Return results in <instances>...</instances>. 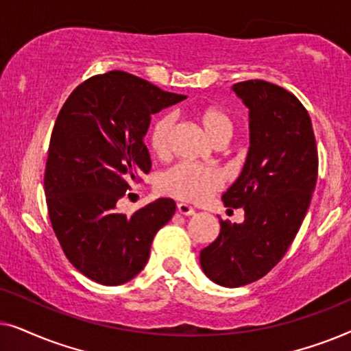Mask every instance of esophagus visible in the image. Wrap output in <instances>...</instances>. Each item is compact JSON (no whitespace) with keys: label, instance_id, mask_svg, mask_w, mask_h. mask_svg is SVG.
<instances>
[{"label":"esophagus","instance_id":"34e87169","mask_svg":"<svg viewBox=\"0 0 351 351\" xmlns=\"http://www.w3.org/2000/svg\"><path fill=\"white\" fill-rule=\"evenodd\" d=\"M177 213L182 214V215H193L195 214V209L191 208V206H189V204L180 203V204H177Z\"/></svg>","mask_w":351,"mask_h":351}]
</instances>
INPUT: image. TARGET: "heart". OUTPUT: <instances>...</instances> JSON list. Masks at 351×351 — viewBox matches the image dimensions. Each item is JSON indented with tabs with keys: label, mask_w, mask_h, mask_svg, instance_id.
Here are the masks:
<instances>
[{
	"label": "heart",
	"mask_w": 351,
	"mask_h": 351,
	"mask_svg": "<svg viewBox=\"0 0 351 351\" xmlns=\"http://www.w3.org/2000/svg\"><path fill=\"white\" fill-rule=\"evenodd\" d=\"M201 126L215 143L227 142L233 134V119L220 108H206L199 114ZM174 128V114L167 113L158 118L148 132V143L156 156H166L171 148V134ZM223 185L222 171L214 166L182 161L167 169L160 179V190L177 199L199 203L213 191Z\"/></svg>",
	"instance_id": "obj_1"
}]
</instances>
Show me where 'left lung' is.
<instances>
[{"mask_svg":"<svg viewBox=\"0 0 351 351\" xmlns=\"http://www.w3.org/2000/svg\"><path fill=\"white\" fill-rule=\"evenodd\" d=\"M232 89L249 108L251 147L222 201L243 208L244 222L220 220L199 262L209 280L239 287L265 276L294 241L318 179V150L308 112L289 90L263 80Z\"/></svg>","mask_w":351,"mask_h":351,"instance_id":"1","label":"left lung"}]
</instances>
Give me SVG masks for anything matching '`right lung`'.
Listing matches in <instances>:
<instances>
[{
	"label": "right lung",
	"mask_w": 351,
	"mask_h": 351,
	"mask_svg": "<svg viewBox=\"0 0 351 351\" xmlns=\"http://www.w3.org/2000/svg\"><path fill=\"white\" fill-rule=\"evenodd\" d=\"M184 99L113 70L81 83L59 112L45 171L47 210L66 258L99 285L141 273L156 232L176 213L169 198L132 215L117 213V201L150 172L143 137L152 114Z\"/></svg>",
	"instance_id": "obj_1"
}]
</instances>
